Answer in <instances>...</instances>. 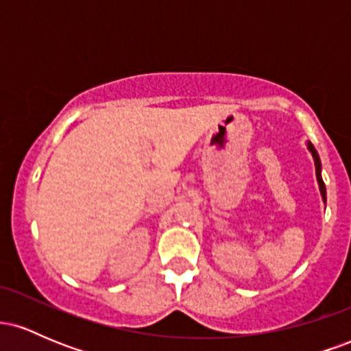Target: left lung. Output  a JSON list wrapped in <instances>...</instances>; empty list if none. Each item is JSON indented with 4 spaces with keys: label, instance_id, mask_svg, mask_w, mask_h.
I'll return each mask as SVG.
<instances>
[{
    "label": "left lung",
    "instance_id": "8db88e82",
    "mask_svg": "<svg viewBox=\"0 0 351 351\" xmlns=\"http://www.w3.org/2000/svg\"><path fill=\"white\" fill-rule=\"evenodd\" d=\"M308 150L312 153L313 156V162H315V175H317V181H318V188H320V193H322V199H324V203H327V189H325V183L324 180H322V163H320V158H318V153L315 148H313V145L308 142Z\"/></svg>",
    "mask_w": 351,
    "mask_h": 351
}]
</instances>
